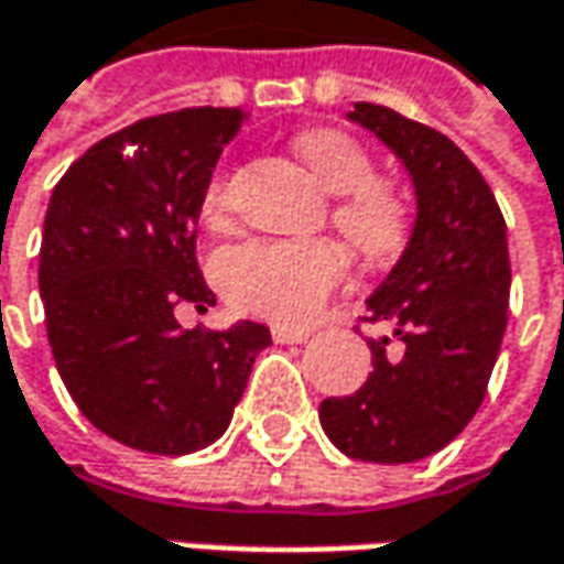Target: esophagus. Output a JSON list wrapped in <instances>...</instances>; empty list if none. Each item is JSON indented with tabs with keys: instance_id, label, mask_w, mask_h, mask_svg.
<instances>
[{
	"instance_id": "1",
	"label": "esophagus",
	"mask_w": 564,
	"mask_h": 564,
	"mask_svg": "<svg viewBox=\"0 0 564 564\" xmlns=\"http://www.w3.org/2000/svg\"><path fill=\"white\" fill-rule=\"evenodd\" d=\"M307 336H311L307 329H294V326H272V341H279V345H297V341H304Z\"/></svg>"
}]
</instances>
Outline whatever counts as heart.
Here are the masks:
<instances>
[{"label": "heart", "mask_w": 564, "mask_h": 564, "mask_svg": "<svg viewBox=\"0 0 564 564\" xmlns=\"http://www.w3.org/2000/svg\"><path fill=\"white\" fill-rule=\"evenodd\" d=\"M316 182L338 194L333 223L370 263H389L411 245L414 204L392 178L377 175L370 147L345 128H311L297 141ZM231 182L216 175L204 191L206 223H226ZM228 301L272 323H304L345 279V253L336 241H248L216 260Z\"/></svg>", "instance_id": "1"}]
</instances>
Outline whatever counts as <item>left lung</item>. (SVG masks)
I'll return each mask as SVG.
<instances>
[{"mask_svg": "<svg viewBox=\"0 0 564 564\" xmlns=\"http://www.w3.org/2000/svg\"><path fill=\"white\" fill-rule=\"evenodd\" d=\"M351 119L404 163L417 223L364 316L392 326L399 351L389 336L367 338L373 373L323 401L319 423L348 458L404 465L452 443L484 404L509 323L506 219L480 169L436 128L377 102H355Z\"/></svg>", "mask_w": 564, "mask_h": 564, "instance_id": "8db88e82", "label": "left lung"}]
</instances>
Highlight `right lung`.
Returning a JSON list of instances; mask_svg holds the SVG:
<instances>
[{
  "label": "right lung",
  "mask_w": 564,
  "mask_h": 564,
  "mask_svg": "<svg viewBox=\"0 0 564 564\" xmlns=\"http://www.w3.org/2000/svg\"><path fill=\"white\" fill-rule=\"evenodd\" d=\"M248 112L194 106L134 121L58 178L40 245V297L58 377L80 414L150 455H187L226 433L270 329H182L216 294L197 267L213 165ZM135 156L123 153V143Z\"/></svg>",
  "instance_id": "obj_1"
}]
</instances>
